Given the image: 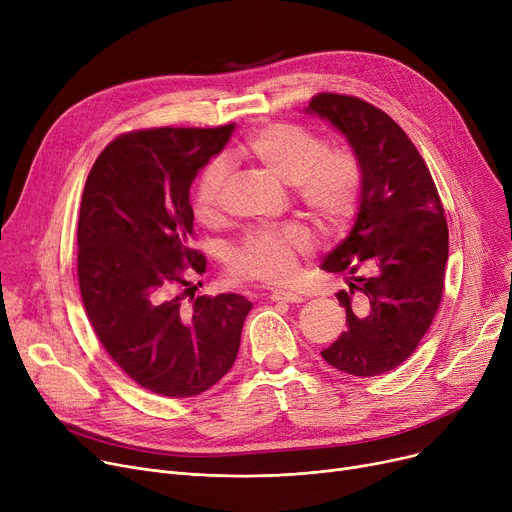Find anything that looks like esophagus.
Returning <instances> with one entry per match:
<instances>
[{
  "label": "esophagus",
  "mask_w": 512,
  "mask_h": 512,
  "mask_svg": "<svg viewBox=\"0 0 512 512\" xmlns=\"http://www.w3.org/2000/svg\"><path fill=\"white\" fill-rule=\"evenodd\" d=\"M270 299L274 301V303H290V305H294V303H301L303 299L299 297V294H294V292H284V290H274L272 294H270Z\"/></svg>",
  "instance_id": "obj_1"
}]
</instances>
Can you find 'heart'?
<instances>
[{
    "label": "heart",
    "instance_id": "obj_1",
    "mask_svg": "<svg viewBox=\"0 0 512 512\" xmlns=\"http://www.w3.org/2000/svg\"><path fill=\"white\" fill-rule=\"evenodd\" d=\"M240 153L267 174L286 182L309 218L330 234L351 226L363 197V168L348 149H326L313 132L288 122H270L253 130ZM230 166L213 159L201 172L193 207L197 220L215 224L222 218V197ZM315 247L311 230L299 222L253 230L228 251V272L236 280L286 284L294 278L299 257Z\"/></svg>",
    "mask_w": 512,
    "mask_h": 512
}]
</instances>
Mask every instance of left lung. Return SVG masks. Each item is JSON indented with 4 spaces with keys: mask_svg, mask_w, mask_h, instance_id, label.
Instances as JSON below:
<instances>
[{
    "mask_svg": "<svg viewBox=\"0 0 512 512\" xmlns=\"http://www.w3.org/2000/svg\"><path fill=\"white\" fill-rule=\"evenodd\" d=\"M307 112L351 143L363 168L357 220L321 263L344 272L346 332L321 351L338 371L373 378L407 361L438 313L448 261V224L427 164L386 112L353 97L317 93Z\"/></svg>",
    "mask_w": 512,
    "mask_h": 512,
    "instance_id": "1",
    "label": "left lung"
}]
</instances>
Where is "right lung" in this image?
I'll return each instance as SVG.
<instances>
[{"mask_svg": "<svg viewBox=\"0 0 512 512\" xmlns=\"http://www.w3.org/2000/svg\"><path fill=\"white\" fill-rule=\"evenodd\" d=\"M232 130L120 134L95 159L80 201L76 270L87 317L116 365L159 396L188 398L218 384L253 307L234 292L195 297L191 282L207 259L191 247L188 188Z\"/></svg>", "mask_w": 512, "mask_h": 512, "instance_id": "right-lung-1", "label": "right lung"}]
</instances>
